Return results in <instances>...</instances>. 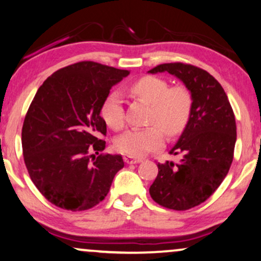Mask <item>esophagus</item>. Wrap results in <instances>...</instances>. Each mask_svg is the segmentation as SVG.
<instances>
[{
    "mask_svg": "<svg viewBox=\"0 0 261 261\" xmlns=\"http://www.w3.org/2000/svg\"><path fill=\"white\" fill-rule=\"evenodd\" d=\"M124 161L126 162V163H130V165H133V163L141 162L142 159H140V158H134V156L126 155V156H124Z\"/></svg>",
    "mask_w": 261,
    "mask_h": 261,
    "instance_id": "obj_1",
    "label": "esophagus"
}]
</instances>
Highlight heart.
Returning <instances> with one entry per match:
<instances>
[{"mask_svg":"<svg viewBox=\"0 0 261 261\" xmlns=\"http://www.w3.org/2000/svg\"><path fill=\"white\" fill-rule=\"evenodd\" d=\"M134 99L150 105L148 124L151 126L131 128L114 142L121 154L143 156L158 150L163 144V134L168 137L178 136L185 130L192 112V95L186 87L169 83L158 76H143L131 83L127 88ZM105 123L113 130H120L125 124L124 102L118 93H111L101 107Z\"/></svg>","mask_w":261,"mask_h":261,"instance_id":"b5f03b06","label":"heart"}]
</instances>
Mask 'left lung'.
Returning a JSON list of instances; mask_svg holds the SVG:
<instances>
[{
	"instance_id": "obj_1",
	"label": "left lung",
	"mask_w": 261,
	"mask_h": 261,
	"mask_svg": "<svg viewBox=\"0 0 261 261\" xmlns=\"http://www.w3.org/2000/svg\"><path fill=\"white\" fill-rule=\"evenodd\" d=\"M167 71L185 83L192 95V112L169 154H182L178 163H159L149 193L159 205L176 211L204 203L228 174L236 142L235 116L220 82L192 64L165 63L148 72Z\"/></svg>"
}]
</instances>
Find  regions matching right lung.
I'll use <instances>...</instances> for the list:
<instances>
[{
    "label": "right lung",
    "mask_w": 261,
    "mask_h": 261,
    "mask_svg": "<svg viewBox=\"0 0 261 261\" xmlns=\"http://www.w3.org/2000/svg\"><path fill=\"white\" fill-rule=\"evenodd\" d=\"M130 74L83 61L54 72L39 87L22 125V154L39 192L61 209L83 211L105 199L121 155L100 154V117L110 89Z\"/></svg>",
    "instance_id": "obj_1"
}]
</instances>
